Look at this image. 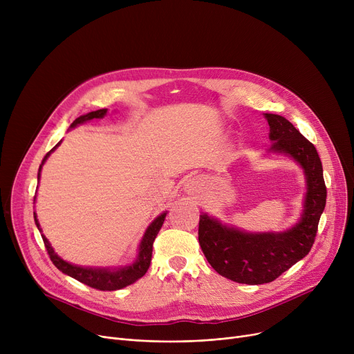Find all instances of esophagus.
<instances>
[{
	"label": "esophagus",
	"instance_id": "34e87169",
	"mask_svg": "<svg viewBox=\"0 0 354 354\" xmlns=\"http://www.w3.org/2000/svg\"><path fill=\"white\" fill-rule=\"evenodd\" d=\"M202 187H203V179L201 176H194L185 183V191H187L189 195H198L201 194Z\"/></svg>",
	"mask_w": 354,
	"mask_h": 354
}]
</instances>
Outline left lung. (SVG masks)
Wrapping results in <instances>:
<instances>
[{
  "mask_svg": "<svg viewBox=\"0 0 354 354\" xmlns=\"http://www.w3.org/2000/svg\"><path fill=\"white\" fill-rule=\"evenodd\" d=\"M266 118L272 151L288 153L307 176L303 218L281 234H247L202 214L198 228L199 245L211 267L228 280L250 286L274 281L310 252L327 198L323 166L314 145L286 118L271 113Z\"/></svg>",
  "mask_w": 354,
  "mask_h": 354,
  "instance_id": "8db88e82",
  "label": "left lung"
}]
</instances>
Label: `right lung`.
<instances>
[{
  "label": "right lung",
  "instance_id": "1",
  "mask_svg": "<svg viewBox=\"0 0 354 354\" xmlns=\"http://www.w3.org/2000/svg\"><path fill=\"white\" fill-rule=\"evenodd\" d=\"M106 111H107V109H100V110H96V111H90V113H87L84 116H80V118H77L76 120H74L71 123V127L77 126L80 123H84L87 120H91V119H100V118H103L106 115ZM59 145H60V142L55 145L51 149V151L44 156L43 163L47 159V156ZM40 169H41V166H40ZM39 176H40V174H39ZM165 216H166V214L159 215L152 222V224L149 225V228L146 230V232L143 235V239H142V243H140V247H139V258L136 259V263L132 264V266H129V267L116 270V271H110L107 268H83V267H77V266H71V264L63 261V259L57 254H54L51 245L48 244L47 238L44 235H41V236H43L44 245H46V250L48 252L50 259L53 261V264L57 267L62 272L73 277L74 280H77V281L91 287V288H96V290H100V291H115V290H120V288H123L126 286L133 284L136 280H139L140 277H143L146 274L149 266H151L153 241H155L159 230L163 225ZM34 219H35V215H34ZM35 225H37V228L40 230V225H39V222H37V219H35Z\"/></svg>",
  "mask_w": 354,
  "mask_h": 354
}]
</instances>
